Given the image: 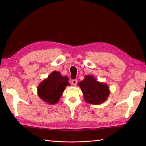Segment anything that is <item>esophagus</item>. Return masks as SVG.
Listing matches in <instances>:
<instances>
[{
	"instance_id": "obj_1",
	"label": "esophagus",
	"mask_w": 146,
	"mask_h": 146,
	"mask_svg": "<svg viewBox=\"0 0 146 146\" xmlns=\"http://www.w3.org/2000/svg\"><path fill=\"white\" fill-rule=\"evenodd\" d=\"M71 83H72V85L74 86H76L77 85V80H72V82H71Z\"/></svg>"
}]
</instances>
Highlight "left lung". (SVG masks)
<instances>
[{
  "label": "left lung",
  "instance_id": "left-lung-1",
  "mask_svg": "<svg viewBox=\"0 0 146 146\" xmlns=\"http://www.w3.org/2000/svg\"><path fill=\"white\" fill-rule=\"evenodd\" d=\"M81 88L83 98L87 103L100 105L107 99L110 93V88L105 83L97 81L91 75H86L82 81L78 83Z\"/></svg>",
  "mask_w": 146,
  "mask_h": 146
}]
</instances>
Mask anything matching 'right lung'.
Masks as SVG:
<instances>
[{
  "label": "right lung",
  "instance_id": "right-lung-1",
  "mask_svg": "<svg viewBox=\"0 0 146 146\" xmlns=\"http://www.w3.org/2000/svg\"><path fill=\"white\" fill-rule=\"evenodd\" d=\"M69 78L54 70L38 86V95L48 104L54 105L60 100L67 86H70Z\"/></svg>",
  "mask_w": 146,
  "mask_h": 146
}]
</instances>
